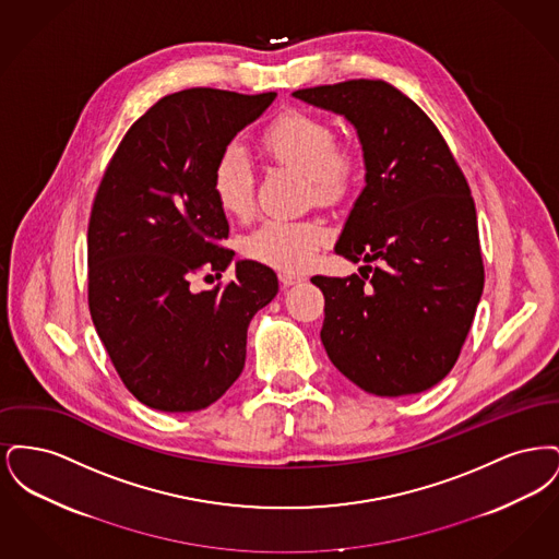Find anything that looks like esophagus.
Masks as SVG:
<instances>
[{"mask_svg":"<svg viewBox=\"0 0 559 559\" xmlns=\"http://www.w3.org/2000/svg\"><path fill=\"white\" fill-rule=\"evenodd\" d=\"M278 278H281V283H283L285 287H293V285L304 283V274H295V272H287V270L278 272Z\"/></svg>","mask_w":559,"mask_h":559,"instance_id":"34e87169","label":"esophagus"}]
</instances>
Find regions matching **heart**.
I'll return each mask as SVG.
<instances>
[{
  "label": "heart",
  "instance_id": "obj_1",
  "mask_svg": "<svg viewBox=\"0 0 559 559\" xmlns=\"http://www.w3.org/2000/svg\"><path fill=\"white\" fill-rule=\"evenodd\" d=\"M264 146L276 160L308 174L314 197L333 203L346 194L354 159L337 144L335 130L319 117L292 110L278 117L266 133ZM215 203L226 215L245 219L255 205V176L249 153L230 142L217 155L212 171ZM326 242V230L314 219L272 217L260 224L242 242L245 253L266 266L301 270Z\"/></svg>",
  "mask_w": 559,
  "mask_h": 559
}]
</instances>
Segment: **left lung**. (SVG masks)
<instances>
[{
  "instance_id": "1",
  "label": "left lung",
  "mask_w": 559,
  "mask_h": 559,
  "mask_svg": "<svg viewBox=\"0 0 559 559\" xmlns=\"http://www.w3.org/2000/svg\"><path fill=\"white\" fill-rule=\"evenodd\" d=\"M293 96L346 117L367 171L335 245L337 255L367 266L360 276H312L324 295L322 346L369 394L426 392L454 367L484 289L467 180L431 119L385 81Z\"/></svg>"
}]
</instances>
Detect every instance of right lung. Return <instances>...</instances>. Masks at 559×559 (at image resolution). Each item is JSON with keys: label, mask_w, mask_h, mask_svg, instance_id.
<instances>
[{"label": "right lung", "mask_w": 559, "mask_h": 559, "mask_svg": "<svg viewBox=\"0 0 559 559\" xmlns=\"http://www.w3.org/2000/svg\"><path fill=\"white\" fill-rule=\"evenodd\" d=\"M274 92L245 96L192 87L160 98L121 140L87 226V301L126 388L163 413H192L239 379L247 326L278 293L274 270L239 260L226 287L192 292L199 272L222 276L228 219L212 192L217 155L253 123Z\"/></svg>", "instance_id": "add662e5"}]
</instances>
